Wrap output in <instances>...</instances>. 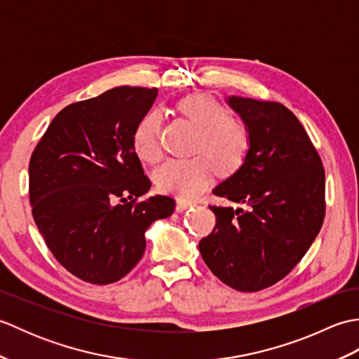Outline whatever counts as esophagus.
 I'll return each mask as SVG.
<instances>
[{
    "label": "esophagus",
    "mask_w": 359,
    "mask_h": 359,
    "mask_svg": "<svg viewBox=\"0 0 359 359\" xmlns=\"http://www.w3.org/2000/svg\"><path fill=\"white\" fill-rule=\"evenodd\" d=\"M191 207H196V202L193 201H187V199H179L177 201V210L179 211H184V210H188Z\"/></svg>",
    "instance_id": "esophagus-1"
}]
</instances>
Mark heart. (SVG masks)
<instances>
[{
    "mask_svg": "<svg viewBox=\"0 0 359 359\" xmlns=\"http://www.w3.org/2000/svg\"><path fill=\"white\" fill-rule=\"evenodd\" d=\"M180 112L199 129L196 151L204 156L193 158H171L158 168L156 185L160 191L182 199H193L208 188L212 172H233L247 157L250 137L245 126L231 120V114L224 104L207 95L185 98L179 104ZM163 116L158 109L144 114L137 123L133 135L135 154L148 163H156L162 157L160 128Z\"/></svg>",
    "mask_w": 359,
    "mask_h": 359,
    "instance_id": "obj_1",
    "label": "heart"
}]
</instances>
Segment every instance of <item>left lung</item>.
<instances>
[{"mask_svg":"<svg viewBox=\"0 0 359 359\" xmlns=\"http://www.w3.org/2000/svg\"><path fill=\"white\" fill-rule=\"evenodd\" d=\"M250 137L247 157L212 189L243 208L210 207L199 243L208 269L239 292L276 284L307 253L324 220L325 174L306 129L284 104L228 95Z\"/></svg>","mask_w":359,"mask_h":359,"instance_id":"1","label":"left lung"}]
</instances>
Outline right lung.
Segmentation results:
<instances>
[{
  "instance_id": "obj_1",
  "label": "right lung",
  "mask_w": 359,
  "mask_h": 359,
  "mask_svg": "<svg viewBox=\"0 0 359 359\" xmlns=\"http://www.w3.org/2000/svg\"><path fill=\"white\" fill-rule=\"evenodd\" d=\"M157 89L120 86L66 106L29 163V196L46 245L67 271L112 284L140 261L144 231L170 217L172 197L147 194L151 182L133 144Z\"/></svg>"
}]
</instances>
